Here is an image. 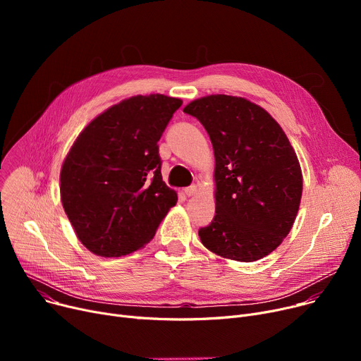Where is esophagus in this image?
<instances>
[{
    "label": "esophagus",
    "mask_w": 361,
    "mask_h": 361,
    "mask_svg": "<svg viewBox=\"0 0 361 361\" xmlns=\"http://www.w3.org/2000/svg\"><path fill=\"white\" fill-rule=\"evenodd\" d=\"M196 193H197V187H196V185H192V187H187V188H184V195H185V196H188V197L195 196Z\"/></svg>",
    "instance_id": "34e87169"
}]
</instances>
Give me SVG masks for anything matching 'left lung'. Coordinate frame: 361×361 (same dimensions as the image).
I'll return each instance as SVG.
<instances>
[{
    "label": "left lung",
    "instance_id": "8db88e82",
    "mask_svg": "<svg viewBox=\"0 0 361 361\" xmlns=\"http://www.w3.org/2000/svg\"><path fill=\"white\" fill-rule=\"evenodd\" d=\"M215 154V218L199 230L204 247L237 262L272 253L295 221L302 174L295 150L271 114L231 94L187 104Z\"/></svg>",
    "mask_w": 361,
    "mask_h": 361
}]
</instances>
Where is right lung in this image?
I'll return each mask as SVG.
<instances>
[{"instance_id": "right-lung-1", "label": "right lung", "mask_w": 361, "mask_h": 361, "mask_svg": "<svg viewBox=\"0 0 361 361\" xmlns=\"http://www.w3.org/2000/svg\"><path fill=\"white\" fill-rule=\"evenodd\" d=\"M183 101L137 94L94 117L63 161L60 197L79 241L93 255L140 250L178 197L162 181L158 140Z\"/></svg>"}]
</instances>
